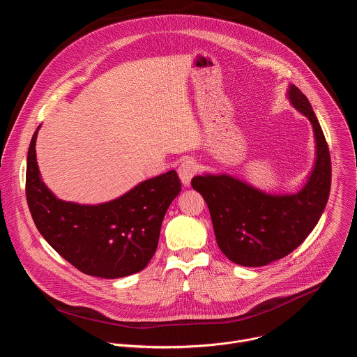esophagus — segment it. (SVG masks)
Wrapping results in <instances>:
<instances>
[{"label":"esophagus","instance_id":"obj_1","mask_svg":"<svg viewBox=\"0 0 357 357\" xmlns=\"http://www.w3.org/2000/svg\"><path fill=\"white\" fill-rule=\"evenodd\" d=\"M197 170H198V166H197V163H195L194 160H191V159L184 160V162L178 166V170H177V172H178V177H180L181 183H183L185 187L190 185V181H191V178L195 176Z\"/></svg>","mask_w":357,"mask_h":357}]
</instances>
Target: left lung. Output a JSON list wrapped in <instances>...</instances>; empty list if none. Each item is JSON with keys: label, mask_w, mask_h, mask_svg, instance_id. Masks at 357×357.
Instances as JSON below:
<instances>
[{"label": "left lung", "mask_w": 357, "mask_h": 357, "mask_svg": "<svg viewBox=\"0 0 357 357\" xmlns=\"http://www.w3.org/2000/svg\"><path fill=\"white\" fill-rule=\"evenodd\" d=\"M289 100L312 123L315 166L296 194H267L229 174L195 176L191 185L205 199L222 253L248 267L266 266L297 249L318 224L331 191V156L307 97L290 86Z\"/></svg>", "instance_id": "8db88e82"}]
</instances>
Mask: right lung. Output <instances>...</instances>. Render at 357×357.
Wrapping results in <instances>:
<instances>
[{"mask_svg":"<svg viewBox=\"0 0 357 357\" xmlns=\"http://www.w3.org/2000/svg\"><path fill=\"white\" fill-rule=\"evenodd\" d=\"M35 130L26 163V199L46 242L80 271L119 278L144 270L153 257L163 218L181 191L174 170L142 181L116 199L82 205L59 199L42 181Z\"/></svg>","mask_w":357,"mask_h":357,"instance_id":"add662e5","label":"right lung"}]
</instances>
